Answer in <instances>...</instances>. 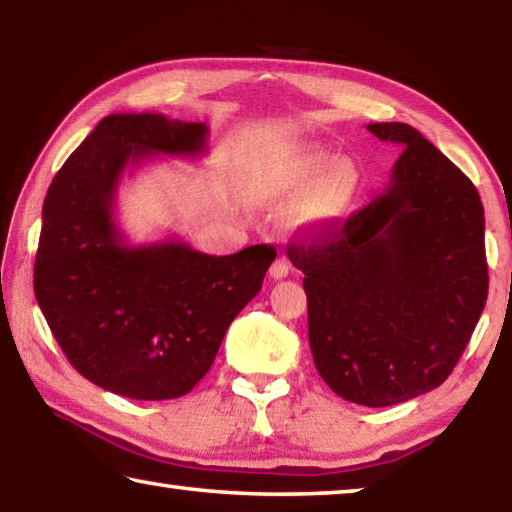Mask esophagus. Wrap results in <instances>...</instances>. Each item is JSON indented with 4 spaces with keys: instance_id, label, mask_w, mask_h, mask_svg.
I'll list each match as a JSON object with an SVG mask.
<instances>
[{
    "instance_id": "obj_1",
    "label": "esophagus",
    "mask_w": 512,
    "mask_h": 512,
    "mask_svg": "<svg viewBox=\"0 0 512 512\" xmlns=\"http://www.w3.org/2000/svg\"><path fill=\"white\" fill-rule=\"evenodd\" d=\"M289 271H291V264H289V259L284 257V255H280L273 262V266H271V277L273 280H282V277H287L289 275Z\"/></svg>"
}]
</instances>
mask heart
Returning a JSON list of instances; mask_svg holds the SVG:
<instances>
[{
	"instance_id": "heart-1",
	"label": "heart",
	"mask_w": 512,
	"mask_h": 512,
	"mask_svg": "<svg viewBox=\"0 0 512 512\" xmlns=\"http://www.w3.org/2000/svg\"><path fill=\"white\" fill-rule=\"evenodd\" d=\"M257 176L273 196L291 198L309 191L298 210V223L316 230L339 225L354 207L361 185L352 162L314 146H302L282 158L264 162Z\"/></svg>"
}]
</instances>
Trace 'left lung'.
Returning <instances> with one entry per match:
<instances>
[{
	"label": "left lung",
	"mask_w": 512,
	"mask_h": 512,
	"mask_svg": "<svg viewBox=\"0 0 512 512\" xmlns=\"http://www.w3.org/2000/svg\"><path fill=\"white\" fill-rule=\"evenodd\" d=\"M366 128L404 149L388 187L289 257L305 273L320 377L343 400L379 409L449 377L485 307L488 264L470 178L409 124Z\"/></svg>",
	"instance_id": "obj_1"
}]
</instances>
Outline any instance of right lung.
Instances as JSON below:
<instances>
[{
    "label": "right lung",
    "instance_id": "obj_1",
    "mask_svg": "<svg viewBox=\"0 0 512 512\" xmlns=\"http://www.w3.org/2000/svg\"><path fill=\"white\" fill-rule=\"evenodd\" d=\"M210 128L153 112L103 117L47 189L33 289L69 363L131 400H173L214 363L262 289L271 246L198 253L180 237L128 244L115 219L124 173L155 155L196 160Z\"/></svg>",
    "mask_w": 512,
    "mask_h": 512
}]
</instances>
